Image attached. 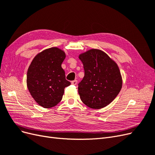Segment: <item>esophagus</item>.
<instances>
[{
  "instance_id": "obj_1",
  "label": "esophagus",
  "mask_w": 155,
  "mask_h": 155,
  "mask_svg": "<svg viewBox=\"0 0 155 155\" xmlns=\"http://www.w3.org/2000/svg\"><path fill=\"white\" fill-rule=\"evenodd\" d=\"M71 83H72V85H77V83H78V81L76 80V79H75V80H74V81H72L71 82Z\"/></svg>"
}]
</instances>
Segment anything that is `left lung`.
I'll return each instance as SVG.
<instances>
[{"instance_id":"1","label":"left lung","mask_w":155,"mask_h":155,"mask_svg":"<svg viewBox=\"0 0 155 155\" xmlns=\"http://www.w3.org/2000/svg\"><path fill=\"white\" fill-rule=\"evenodd\" d=\"M85 70V76L78 84L81 100L88 107H105L118 96L122 79L119 68L104 51L92 49L79 56Z\"/></svg>"}]
</instances>
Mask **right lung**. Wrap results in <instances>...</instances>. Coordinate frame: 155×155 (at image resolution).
Listing matches in <instances>:
<instances>
[{"label":"right lung","instance_id":"obj_1","mask_svg":"<svg viewBox=\"0 0 155 155\" xmlns=\"http://www.w3.org/2000/svg\"><path fill=\"white\" fill-rule=\"evenodd\" d=\"M66 57L63 51L53 47L37 54L27 72V87L41 107L51 108L62 100L64 88L70 85L61 64Z\"/></svg>","mask_w":155,"mask_h":155}]
</instances>
